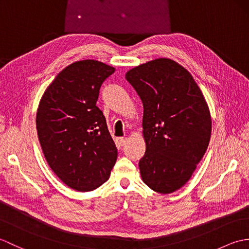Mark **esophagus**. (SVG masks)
<instances>
[{
	"mask_svg": "<svg viewBox=\"0 0 249 249\" xmlns=\"http://www.w3.org/2000/svg\"><path fill=\"white\" fill-rule=\"evenodd\" d=\"M128 139L127 138H124V137H122V138H119V143L120 145H125L126 143H127Z\"/></svg>",
	"mask_w": 249,
	"mask_h": 249,
	"instance_id": "1",
	"label": "esophagus"
}]
</instances>
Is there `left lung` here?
<instances>
[{"mask_svg":"<svg viewBox=\"0 0 249 249\" xmlns=\"http://www.w3.org/2000/svg\"><path fill=\"white\" fill-rule=\"evenodd\" d=\"M125 78L143 105L142 181L154 192L174 193L189 181L208 150V103L186 68L166 57L131 68Z\"/></svg>","mask_w":249,"mask_h":249,"instance_id":"1","label":"left lung"}]
</instances>
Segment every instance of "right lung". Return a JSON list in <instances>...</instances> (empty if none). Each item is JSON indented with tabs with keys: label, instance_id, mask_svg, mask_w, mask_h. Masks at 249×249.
I'll return each mask as SVG.
<instances>
[{
	"label": "right lung",
	"instance_id": "1",
	"mask_svg": "<svg viewBox=\"0 0 249 249\" xmlns=\"http://www.w3.org/2000/svg\"><path fill=\"white\" fill-rule=\"evenodd\" d=\"M115 68L95 60L71 63L46 89L36 129L51 170L66 186L91 192L107 182L118 150L97 106L99 89Z\"/></svg>",
	"mask_w": 249,
	"mask_h": 249
}]
</instances>
